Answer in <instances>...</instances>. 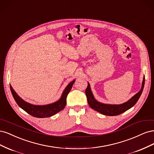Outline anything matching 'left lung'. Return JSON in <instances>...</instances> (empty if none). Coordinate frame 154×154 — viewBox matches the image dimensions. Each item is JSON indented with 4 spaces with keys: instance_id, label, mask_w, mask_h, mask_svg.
<instances>
[{
    "instance_id": "1",
    "label": "left lung",
    "mask_w": 154,
    "mask_h": 154,
    "mask_svg": "<svg viewBox=\"0 0 154 154\" xmlns=\"http://www.w3.org/2000/svg\"><path fill=\"white\" fill-rule=\"evenodd\" d=\"M144 80L145 78L143 77V80L142 82V87L141 90L139 91L136 94H135L132 97H131L128 101L120 105H110V104H104L101 103L100 102L97 101L92 94V92L91 89V87L89 83H88L87 87L85 90V94L87 96V102L89 106L92 109L95 110L98 112L109 116H118L123 113L124 112L130 109L137 103L139 97L141 96L142 92L144 85Z\"/></svg>"
}]
</instances>
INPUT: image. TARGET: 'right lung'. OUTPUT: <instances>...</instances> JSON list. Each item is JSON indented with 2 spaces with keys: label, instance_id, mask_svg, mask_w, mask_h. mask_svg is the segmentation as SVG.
Listing matches in <instances>:
<instances>
[{
  "label": "right lung",
  "instance_id": "1",
  "mask_svg": "<svg viewBox=\"0 0 154 154\" xmlns=\"http://www.w3.org/2000/svg\"><path fill=\"white\" fill-rule=\"evenodd\" d=\"M74 82H75V80H74L69 83L68 85L65 88L61 97L58 101L54 102L53 103L45 105H35L27 103V102L24 101L21 97H19L15 91L13 90L11 85H10V89L14 99H15L18 105L21 109L25 110L26 112L35 118H49L58 113V112L61 111L65 108V106L66 105L67 96L70 91H71Z\"/></svg>",
  "mask_w": 154,
  "mask_h": 154
}]
</instances>
